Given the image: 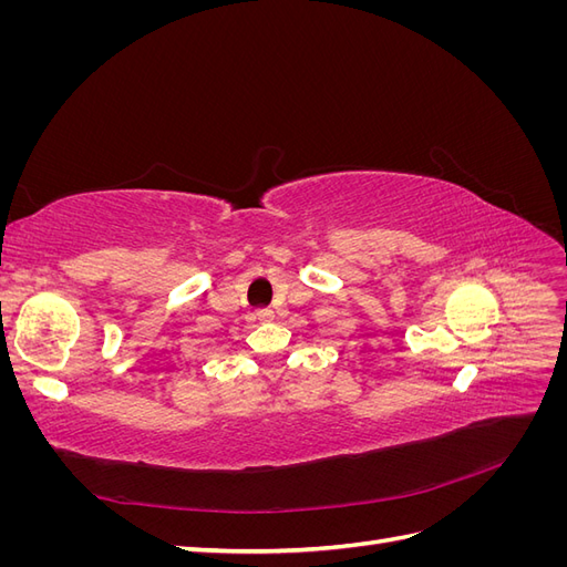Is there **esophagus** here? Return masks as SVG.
<instances>
[{
  "label": "esophagus",
  "instance_id": "obj_1",
  "mask_svg": "<svg viewBox=\"0 0 567 567\" xmlns=\"http://www.w3.org/2000/svg\"><path fill=\"white\" fill-rule=\"evenodd\" d=\"M255 317L260 319V321H269V319H271V310H257Z\"/></svg>",
  "mask_w": 567,
  "mask_h": 567
}]
</instances>
